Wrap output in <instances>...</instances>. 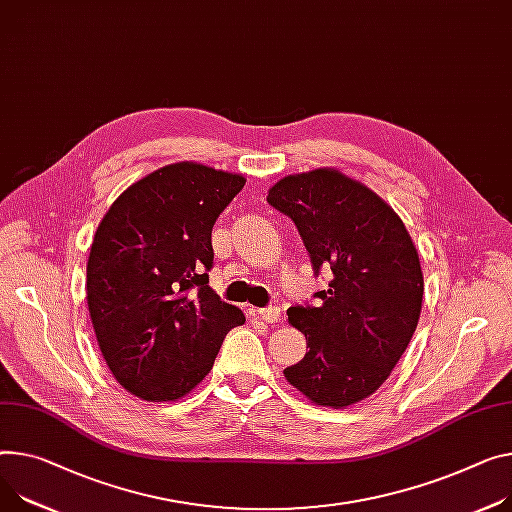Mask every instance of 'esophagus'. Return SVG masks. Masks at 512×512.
Wrapping results in <instances>:
<instances>
[{"instance_id":"34e87169","label":"esophagus","mask_w":512,"mask_h":512,"mask_svg":"<svg viewBox=\"0 0 512 512\" xmlns=\"http://www.w3.org/2000/svg\"><path fill=\"white\" fill-rule=\"evenodd\" d=\"M254 316H258L262 322L274 324V322H281V309H279V307H264V309H254Z\"/></svg>"}]
</instances>
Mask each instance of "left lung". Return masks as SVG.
<instances>
[{
    "mask_svg": "<svg viewBox=\"0 0 512 512\" xmlns=\"http://www.w3.org/2000/svg\"><path fill=\"white\" fill-rule=\"evenodd\" d=\"M268 203L297 225L313 272L332 270L318 307L287 311L307 352L283 373L311 404H357L383 385L418 326L424 281L416 246L379 194L334 168L281 178Z\"/></svg>",
    "mask_w": 512,
    "mask_h": 512,
    "instance_id": "8db88e82",
    "label": "left lung"
}]
</instances>
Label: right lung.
I'll list each match as a JSON object with an SVG mask.
<instances>
[{"instance_id": "1", "label": "right lung", "mask_w": 512, "mask_h": 512, "mask_svg": "<svg viewBox=\"0 0 512 512\" xmlns=\"http://www.w3.org/2000/svg\"><path fill=\"white\" fill-rule=\"evenodd\" d=\"M246 184L196 162L131 184L102 217L88 258V309L102 357L129 393L176 402L211 371L242 309L209 287L211 231Z\"/></svg>"}]
</instances>
